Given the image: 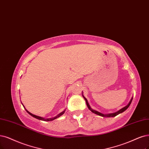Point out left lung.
I'll return each mask as SVG.
<instances>
[{"instance_id":"8db88e82","label":"left lung","mask_w":149,"mask_h":149,"mask_svg":"<svg viewBox=\"0 0 149 149\" xmlns=\"http://www.w3.org/2000/svg\"><path fill=\"white\" fill-rule=\"evenodd\" d=\"M82 96H83L84 98L85 99V100L86 103V106H87L88 108L89 109L90 111H91L93 113H95V114H96V115H100V116H101V117H113L117 116V115H118V114H120V113H121L123 112L124 111H125L129 107V106H130V104H131V102H132V100H133V97H132V98L131 99V100H130V102L128 103V104L127 106H126L125 107H123L122 109H120L119 111H118L116 112L111 113H107V114L105 113V114H104V113H101V112H98V111H96V110L93 109L90 107L88 102V101H87V100H86V97L84 96V95H83V92H82Z\"/></svg>"}]
</instances>
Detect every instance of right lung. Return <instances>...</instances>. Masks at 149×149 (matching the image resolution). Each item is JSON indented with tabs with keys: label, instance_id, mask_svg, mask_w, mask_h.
<instances>
[{
	"label": "right lung",
	"instance_id": "right-lung-1",
	"mask_svg": "<svg viewBox=\"0 0 149 149\" xmlns=\"http://www.w3.org/2000/svg\"><path fill=\"white\" fill-rule=\"evenodd\" d=\"M23 107H24V106H23ZM24 109H25V110H26V112H27V113H28L29 115H31V116H32L33 117H34V118H37V119H38V120H42V121H45V122H49V121H52V120H54V119H56V118H57L59 117L60 116H61V115H62L63 114H64V112H65V110H64V111H63L62 112H61L60 113H59L58 115H57L56 116H55L54 117H52V118H45L41 117H39V116H37V115H36L32 114V113H31V112H29L28 111H27V110H26L25 107H24Z\"/></svg>",
	"mask_w": 149,
	"mask_h": 149
}]
</instances>
